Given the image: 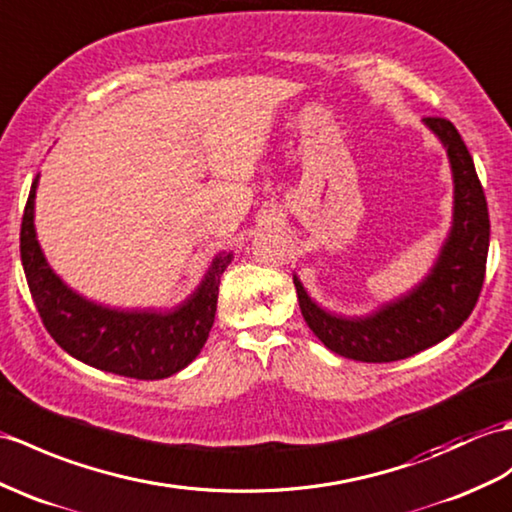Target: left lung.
<instances>
[{"mask_svg": "<svg viewBox=\"0 0 512 512\" xmlns=\"http://www.w3.org/2000/svg\"><path fill=\"white\" fill-rule=\"evenodd\" d=\"M423 122L443 141L454 172V227L430 275L366 318L327 314L294 277L307 327L342 358L395 362L434 347L465 323L482 292L491 235L482 183L456 126L445 117H425Z\"/></svg>", "mask_w": 512, "mask_h": 512, "instance_id": "obj_1", "label": "left lung"}]
</instances>
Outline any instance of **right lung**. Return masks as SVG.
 <instances>
[{
	"label": "right lung",
	"mask_w": 512,
	"mask_h": 512,
	"mask_svg": "<svg viewBox=\"0 0 512 512\" xmlns=\"http://www.w3.org/2000/svg\"><path fill=\"white\" fill-rule=\"evenodd\" d=\"M32 181L21 220V264L32 301L56 344L89 366L133 379H163L181 371L205 347L218 305V288L229 255L213 259L205 281L189 299L168 314L117 312L71 292L41 253L34 233Z\"/></svg>",
	"instance_id": "1"
}]
</instances>
